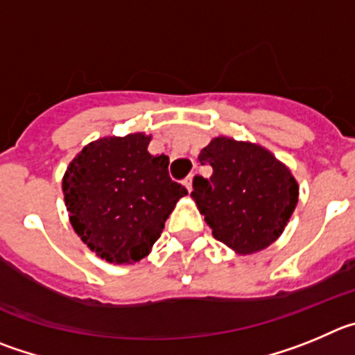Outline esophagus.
Instances as JSON below:
<instances>
[{
    "label": "esophagus",
    "mask_w": 355,
    "mask_h": 355,
    "mask_svg": "<svg viewBox=\"0 0 355 355\" xmlns=\"http://www.w3.org/2000/svg\"><path fill=\"white\" fill-rule=\"evenodd\" d=\"M193 177H194V175H189V177L184 180V185H185V189H187V191H193Z\"/></svg>",
    "instance_id": "34e87169"
}]
</instances>
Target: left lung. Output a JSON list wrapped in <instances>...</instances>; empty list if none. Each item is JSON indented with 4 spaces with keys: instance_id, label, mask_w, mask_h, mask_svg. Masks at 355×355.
Here are the masks:
<instances>
[{
    "instance_id": "obj_1",
    "label": "left lung",
    "mask_w": 355,
    "mask_h": 355,
    "mask_svg": "<svg viewBox=\"0 0 355 355\" xmlns=\"http://www.w3.org/2000/svg\"><path fill=\"white\" fill-rule=\"evenodd\" d=\"M210 178L194 177L193 200L214 239L239 254L261 251L279 237L295 210L299 185L269 150L226 136L200 152Z\"/></svg>"
}]
</instances>
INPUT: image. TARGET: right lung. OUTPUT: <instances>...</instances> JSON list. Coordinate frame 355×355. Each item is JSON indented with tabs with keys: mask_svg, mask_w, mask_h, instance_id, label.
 <instances>
[{
	"mask_svg": "<svg viewBox=\"0 0 355 355\" xmlns=\"http://www.w3.org/2000/svg\"><path fill=\"white\" fill-rule=\"evenodd\" d=\"M150 136H107L74 157L63 177L70 225L110 263H134L150 253L177 201L187 194L168 173V155L148 152Z\"/></svg>",
	"mask_w": 355,
	"mask_h": 355,
	"instance_id": "right-lung-1",
	"label": "right lung"
}]
</instances>
